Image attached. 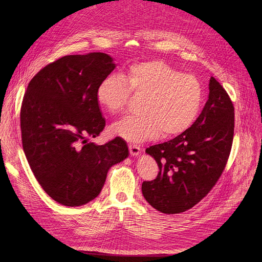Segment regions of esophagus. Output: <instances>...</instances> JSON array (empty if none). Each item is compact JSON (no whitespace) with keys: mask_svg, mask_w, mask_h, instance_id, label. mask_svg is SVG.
<instances>
[{"mask_svg":"<svg viewBox=\"0 0 262 262\" xmlns=\"http://www.w3.org/2000/svg\"><path fill=\"white\" fill-rule=\"evenodd\" d=\"M128 148H129V153L132 156L139 155V153L141 152V147L139 145H136V144H128Z\"/></svg>","mask_w":262,"mask_h":262,"instance_id":"esophagus-1","label":"esophagus"}]
</instances>
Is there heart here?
<instances>
[{"instance_id":"heart-1","label":"heart","mask_w":262,"mask_h":262,"mask_svg":"<svg viewBox=\"0 0 262 262\" xmlns=\"http://www.w3.org/2000/svg\"><path fill=\"white\" fill-rule=\"evenodd\" d=\"M132 94L142 98L143 113L127 117L114 126L115 134L130 142L156 137L178 136L193 124L203 101L200 80L182 74L161 60L130 64L122 76L109 75L96 89V100L109 114L125 110Z\"/></svg>"}]
</instances>
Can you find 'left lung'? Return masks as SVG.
Instances as JSON below:
<instances>
[{
    "label": "left lung",
    "mask_w": 262,
    "mask_h": 262,
    "mask_svg": "<svg viewBox=\"0 0 262 262\" xmlns=\"http://www.w3.org/2000/svg\"><path fill=\"white\" fill-rule=\"evenodd\" d=\"M235 107L223 86L209 80V98L195 122L174 139L145 152L159 172L142 183L147 203L167 214L191 209L207 195L221 177L231 150Z\"/></svg>",
    "instance_id": "left-lung-1"
}]
</instances>
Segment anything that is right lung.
Returning a JSON list of instances; mask_svg holds the SVG:
<instances>
[{"mask_svg": "<svg viewBox=\"0 0 262 262\" xmlns=\"http://www.w3.org/2000/svg\"><path fill=\"white\" fill-rule=\"evenodd\" d=\"M116 68L105 53L68 55L31 79L20 113L22 145L39 185L57 203L75 207L100 194L110 167L128 156L120 137L88 142L104 129L96 89Z\"/></svg>", "mask_w": 262, "mask_h": 262, "instance_id": "obj_1", "label": "right lung"}]
</instances>
